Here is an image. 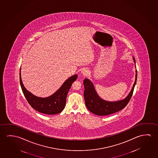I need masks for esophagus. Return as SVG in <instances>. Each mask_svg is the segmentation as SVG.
<instances>
[{
  "instance_id": "1",
  "label": "esophagus",
  "mask_w": 158,
  "mask_h": 158,
  "mask_svg": "<svg viewBox=\"0 0 158 158\" xmlns=\"http://www.w3.org/2000/svg\"><path fill=\"white\" fill-rule=\"evenodd\" d=\"M81 74L84 75V76H86V75H88V74H89V71L88 70V69L84 68V69H83L81 70Z\"/></svg>"
}]
</instances>
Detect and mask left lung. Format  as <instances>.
I'll use <instances>...</instances> for the list:
<instances>
[{
    "instance_id": "obj_1",
    "label": "left lung",
    "mask_w": 158,
    "mask_h": 158,
    "mask_svg": "<svg viewBox=\"0 0 158 158\" xmlns=\"http://www.w3.org/2000/svg\"><path fill=\"white\" fill-rule=\"evenodd\" d=\"M133 59L135 63H136L134 57ZM137 71L136 70L135 81L128 96L124 100L115 102H109L102 99L97 95L94 84L91 81L88 79H85L84 80V86L85 89L84 91V96L85 105L87 108L92 113L100 116L112 114L124 108L128 104L133 94L134 88L137 80Z\"/></svg>"
}]
</instances>
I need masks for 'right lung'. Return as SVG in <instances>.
<instances>
[{"label":"right lung","mask_w":158,"mask_h":158,"mask_svg":"<svg viewBox=\"0 0 158 158\" xmlns=\"http://www.w3.org/2000/svg\"><path fill=\"white\" fill-rule=\"evenodd\" d=\"M20 72L21 69L19 71V81L22 92L29 105L38 112L49 115L58 114L63 110L66 105L69 90L78 77L77 74L70 77L53 95L46 98H41L34 96L26 90L22 83Z\"/></svg>","instance_id":"right-lung-1"}]
</instances>
